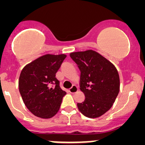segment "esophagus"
Listing matches in <instances>:
<instances>
[{"label": "esophagus", "instance_id": "1", "mask_svg": "<svg viewBox=\"0 0 145 145\" xmlns=\"http://www.w3.org/2000/svg\"><path fill=\"white\" fill-rule=\"evenodd\" d=\"M77 91H78V87L75 85H73L70 89H69V91L71 93H75V92H77Z\"/></svg>", "mask_w": 145, "mask_h": 145}]
</instances>
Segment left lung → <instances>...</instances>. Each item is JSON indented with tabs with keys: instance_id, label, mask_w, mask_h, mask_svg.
I'll return each mask as SVG.
<instances>
[{
	"instance_id": "8db88e82",
	"label": "left lung",
	"mask_w": 145,
	"mask_h": 145,
	"mask_svg": "<svg viewBox=\"0 0 145 145\" xmlns=\"http://www.w3.org/2000/svg\"><path fill=\"white\" fill-rule=\"evenodd\" d=\"M80 71V90L85 100L77 105L82 114L98 118L112 107L120 90L118 70L97 52L88 50L70 54Z\"/></svg>"
}]
</instances>
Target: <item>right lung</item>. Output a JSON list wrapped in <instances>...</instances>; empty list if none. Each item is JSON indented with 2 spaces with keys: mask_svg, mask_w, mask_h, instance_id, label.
Instances as JSON below:
<instances>
[{
  "mask_svg": "<svg viewBox=\"0 0 145 145\" xmlns=\"http://www.w3.org/2000/svg\"><path fill=\"white\" fill-rule=\"evenodd\" d=\"M66 57L65 54L44 55L22 70L20 93L25 106L37 117L50 118L59 110L66 92L60 88L56 73Z\"/></svg>",
  "mask_w": 145,
  "mask_h": 145,
  "instance_id": "obj_1",
  "label": "right lung"
}]
</instances>
